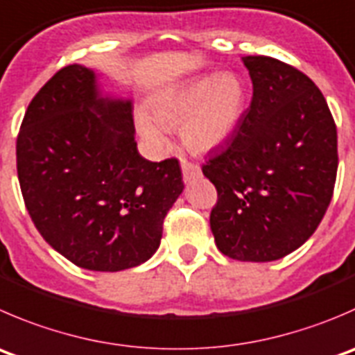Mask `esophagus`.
I'll list each match as a JSON object with an SVG mask.
<instances>
[{
  "label": "esophagus",
  "instance_id": "34e87169",
  "mask_svg": "<svg viewBox=\"0 0 355 355\" xmlns=\"http://www.w3.org/2000/svg\"><path fill=\"white\" fill-rule=\"evenodd\" d=\"M182 175H184V182L189 184L194 178L201 177V168L198 164L191 163V161H182Z\"/></svg>",
  "mask_w": 355,
  "mask_h": 355
}]
</instances>
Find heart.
I'll return each instance as SVG.
<instances>
[{
    "instance_id": "b5f03b06",
    "label": "heart",
    "mask_w": 355,
    "mask_h": 355,
    "mask_svg": "<svg viewBox=\"0 0 355 355\" xmlns=\"http://www.w3.org/2000/svg\"><path fill=\"white\" fill-rule=\"evenodd\" d=\"M246 107V88L234 72L192 79L156 97L150 116H137V130L156 153L166 149L162 130L180 126L182 142L198 154L211 153L227 142L239 126Z\"/></svg>"
}]
</instances>
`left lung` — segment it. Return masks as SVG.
Segmentation results:
<instances>
[{"label": "left lung", "instance_id": "8db88e82", "mask_svg": "<svg viewBox=\"0 0 355 355\" xmlns=\"http://www.w3.org/2000/svg\"><path fill=\"white\" fill-rule=\"evenodd\" d=\"M253 97L225 147L202 164L218 192L209 215L216 248L241 261H272L321 223L338 168L336 126L309 76L272 57H243Z\"/></svg>", "mask_w": 355, "mask_h": 355}]
</instances>
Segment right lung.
<instances>
[{"label":"right lung","instance_id":"1","mask_svg":"<svg viewBox=\"0 0 355 355\" xmlns=\"http://www.w3.org/2000/svg\"><path fill=\"white\" fill-rule=\"evenodd\" d=\"M24 202L43 239L88 270L149 260L184 191L175 157L137 150L132 101L102 95L85 65L60 69L27 107L17 137Z\"/></svg>","mask_w":355,"mask_h":355}]
</instances>
